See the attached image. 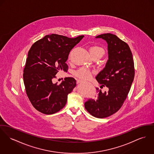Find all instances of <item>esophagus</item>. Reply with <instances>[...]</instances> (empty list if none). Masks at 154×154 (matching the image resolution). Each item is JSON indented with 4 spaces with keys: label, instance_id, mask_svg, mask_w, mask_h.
<instances>
[{
    "label": "esophagus",
    "instance_id": "1",
    "mask_svg": "<svg viewBox=\"0 0 154 154\" xmlns=\"http://www.w3.org/2000/svg\"><path fill=\"white\" fill-rule=\"evenodd\" d=\"M83 83V81H82V80H78L77 81V84H79V83Z\"/></svg>",
    "mask_w": 154,
    "mask_h": 154
}]
</instances>
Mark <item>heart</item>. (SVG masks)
<instances>
[{"mask_svg": "<svg viewBox=\"0 0 154 154\" xmlns=\"http://www.w3.org/2000/svg\"><path fill=\"white\" fill-rule=\"evenodd\" d=\"M90 55L91 57L93 56H98L100 57H102L104 54L105 51L100 46H95L90 48L89 50ZM75 75L79 79L83 80H87L90 79L92 75H93V72L90 70L86 68H82L79 69L78 71L75 72Z\"/></svg>", "mask_w": 154, "mask_h": 154, "instance_id": "1", "label": "heart"}]
</instances>
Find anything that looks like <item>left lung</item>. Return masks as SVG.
I'll return each mask as SVG.
<instances>
[{
    "mask_svg": "<svg viewBox=\"0 0 154 154\" xmlns=\"http://www.w3.org/2000/svg\"><path fill=\"white\" fill-rule=\"evenodd\" d=\"M95 38H103L108 44V60L95 77L100 88L106 87L107 91L97 88L98 97L89 99L84 106L93 116L103 119L117 112L127 98L134 79V63L129 46L117 35L106 33Z\"/></svg>",
    "mask_w": 154,
    "mask_h": 154,
    "instance_id": "left-lung-1",
    "label": "left lung"
}]
</instances>
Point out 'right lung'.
Instances as JSON below:
<instances>
[{"instance_id": "obj_1", "label": "right lung", "mask_w": 154, "mask_h": 154, "mask_svg": "<svg viewBox=\"0 0 154 154\" xmlns=\"http://www.w3.org/2000/svg\"><path fill=\"white\" fill-rule=\"evenodd\" d=\"M84 37L51 34L35 42L30 48L24 69V84L30 101L39 112L53 114L66 106L76 80L66 77L58 84L53 80L59 71H67L69 54Z\"/></svg>"}]
</instances>
